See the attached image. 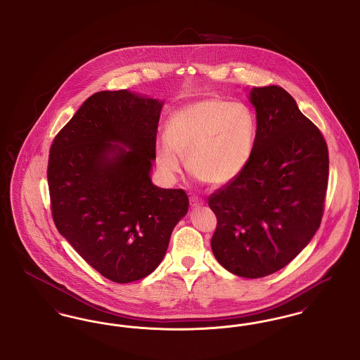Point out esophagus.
Segmentation results:
<instances>
[{"label": "esophagus", "mask_w": 360, "mask_h": 360, "mask_svg": "<svg viewBox=\"0 0 360 360\" xmlns=\"http://www.w3.org/2000/svg\"><path fill=\"white\" fill-rule=\"evenodd\" d=\"M204 202H202V200H200L198 197H190V206L191 207H194V209H197V207H200V206L202 205Z\"/></svg>", "instance_id": "34e87169"}]
</instances>
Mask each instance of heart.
Wrapping results in <instances>:
<instances>
[{
	"mask_svg": "<svg viewBox=\"0 0 360 360\" xmlns=\"http://www.w3.org/2000/svg\"><path fill=\"white\" fill-rule=\"evenodd\" d=\"M257 122L243 103L206 98L175 110L166 137L156 143V166L176 178L188 160V170L212 186L233 182L247 167L255 146Z\"/></svg>",
	"mask_w": 360,
	"mask_h": 360,
	"instance_id": "obj_1",
	"label": "heart"
}]
</instances>
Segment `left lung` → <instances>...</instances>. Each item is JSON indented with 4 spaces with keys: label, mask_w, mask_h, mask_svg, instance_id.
<instances>
[{
    "label": "left lung",
    "mask_w": 360,
    "mask_h": 360,
    "mask_svg": "<svg viewBox=\"0 0 360 360\" xmlns=\"http://www.w3.org/2000/svg\"><path fill=\"white\" fill-rule=\"evenodd\" d=\"M251 159L209 197L217 217L213 255L232 274L262 278L283 269L307 245L324 213L329 156L320 129L279 86L254 87Z\"/></svg>",
    "instance_id": "left-lung-1"
}]
</instances>
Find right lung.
Returning <instances> with one entry per match:
<instances>
[{"instance_id":"right-lung-1","label":"right lung","mask_w":360,"mask_h":360,"mask_svg":"<svg viewBox=\"0 0 360 360\" xmlns=\"http://www.w3.org/2000/svg\"><path fill=\"white\" fill-rule=\"evenodd\" d=\"M163 103L128 90L89 97L52 141L49 188L59 233L100 274H151L188 213L182 188L151 181Z\"/></svg>"}]
</instances>
